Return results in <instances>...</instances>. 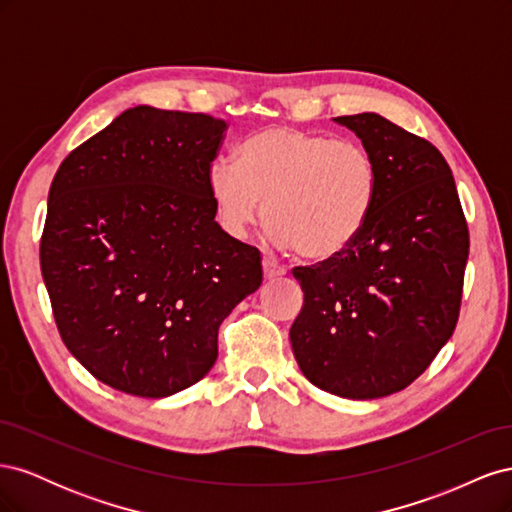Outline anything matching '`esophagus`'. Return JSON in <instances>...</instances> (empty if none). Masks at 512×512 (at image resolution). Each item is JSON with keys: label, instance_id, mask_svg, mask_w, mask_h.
Masks as SVG:
<instances>
[{"label": "esophagus", "instance_id": "1", "mask_svg": "<svg viewBox=\"0 0 512 512\" xmlns=\"http://www.w3.org/2000/svg\"><path fill=\"white\" fill-rule=\"evenodd\" d=\"M262 271H265V277L267 280H271V277H280V275H284L286 273V267L284 265H280V262H277L275 258H265L262 260Z\"/></svg>", "mask_w": 512, "mask_h": 512}]
</instances>
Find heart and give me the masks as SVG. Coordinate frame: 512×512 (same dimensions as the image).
I'll use <instances>...</instances> for the list:
<instances>
[{
	"instance_id": "b5f03b06",
	"label": "heart",
	"mask_w": 512,
	"mask_h": 512,
	"mask_svg": "<svg viewBox=\"0 0 512 512\" xmlns=\"http://www.w3.org/2000/svg\"><path fill=\"white\" fill-rule=\"evenodd\" d=\"M209 192L232 237H243L265 209L277 243L307 260H331L363 232L378 168L350 138L269 126L245 138L237 162L211 164Z\"/></svg>"
}]
</instances>
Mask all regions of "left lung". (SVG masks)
Returning <instances> with one entry per match:
<instances>
[{"mask_svg": "<svg viewBox=\"0 0 512 512\" xmlns=\"http://www.w3.org/2000/svg\"><path fill=\"white\" fill-rule=\"evenodd\" d=\"M378 168V194L346 252L294 267L303 307L290 344L303 376L346 399L404 391L459 318L470 235L451 166L425 138L376 113L335 117Z\"/></svg>", "mask_w": 512, "mask_h": 512, "instance_id": "8db88e82", "label": "left lung"}]
</instances>
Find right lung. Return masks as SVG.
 Segmentation results:
<instances>
[{
	"label": "right lung",
	"instance_id": "obj_1",
	"mask_svg": "<svg viewBox=\"0 0 512 512\" xmlns=\"http://www.w3.org/2000/svg\"><path fill=\"white\" fill-rule=\"evenodd\" d=\"M226 121L134 106L61 162L40 269L66 348L113 389L160 399L209 374L218 329L262 284L260 252L215 222Z\"/></svg>",
	"mask_w": 512,
	"mask_h": 512
}]
</instances>
